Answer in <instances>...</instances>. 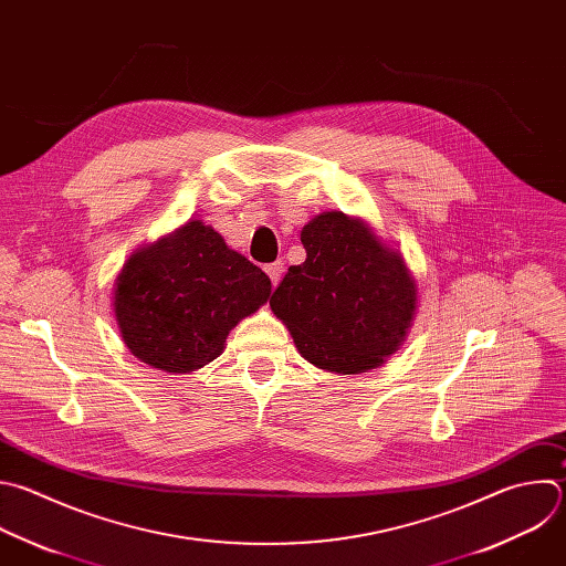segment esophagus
Listing matches in <instances>:
<instances>
[{"label": "esophagus", "mask_w": 566, "mask_h": 566, "mask_svg": "<svg viewBox=\"0 0 566 566\" xmlns=\"http://www.w3.org/2000/svg\"><path fill=\"white\" fill-rule=\"evenodd\" d=\"M282 273H284V262H282V260H277V262H273V264H266V275L271 277L273 284L280 282Z\"/></svg>", "instance_id": "1"}]
</instances>
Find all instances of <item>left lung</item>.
Here are the masks:
<instances>
[{"label":"left lung","instance_id":"8db88e82","mask_svg":"<svg viewBox=\"0 0 566 566\" xmlns=\"http://www.w3.org/2000/svg\"><path fill=\"white\" fill-rule=\"evenodd\" d=\"M300 240L306 260L273 291V313L319 368L350 375L380 366L416 311V282L402 255L337 211L308 222Z\"/></svg>","mask_w":566,"mask_h":566}]
</instances>
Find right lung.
I'll return each instance as SVG.
<instances>
[{
	"mask_svg": "<svg viewBox=\"0 0 566 566\" xmlns=\"http://www.w3.org/2000/svg\"><path fill=\"white\" fill-rule=\"evenodd\" d=\"M269 295V275L193 220L126 262L113 306L135 357L188 373L216 359L229 331Z\"/></svg>",
	"mask_w": 566,
	"mask_h": 566,
	"instance_id": "obj_1",
	"label": "right lung"
}]
</instances>
